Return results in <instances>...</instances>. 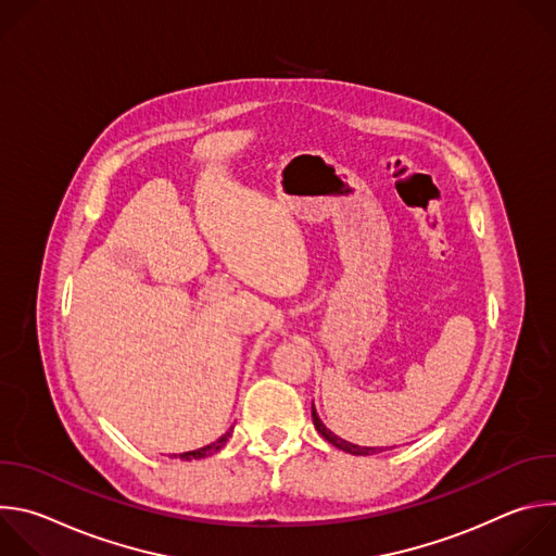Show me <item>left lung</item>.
I'll list each match as a JSON object with an SVG mask.
<instances>
[{"label":"left lung","mask_w":556,"mask_h":556,"mask_svg":"<svg viewBox=\"0 0 556 556\" xmlns=\"http://www.w3.org/2000/svg\"><path fill=\"white\" fill-rule=\"evenodd\" d=\"M312 422H314L316 431H319L332 446H337V448H341V451H345V453H352V455H374V453H380V451H382L380 446H358V444H352V442H348V440L334 435V433L321 422V418H319V414H316L314 405H312Z\"/></svg>","instance_id":"obj_1"}]
</instances>
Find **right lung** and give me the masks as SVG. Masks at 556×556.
<instances>
[{
	"label": "right lung",
	"instance_id": "right-lung-1",
	"mask_svg": "<svg viewBox=\"0 0 556 556\" xmlns=\"http://www.w3.org/2000/svg\"><path fill=\"white\" fill-rule=\"evenodd\" d=\"M228 438H230V431H226L222 438H217L215 442H211V444H206V446H202V448L187 451V453H180V455H174V457H180V459H202V457H208V455L217 453V451L226 444Z\"/></svg>",
	"mask_w": 556,
	"mask_h": 556
}]
</instances>
